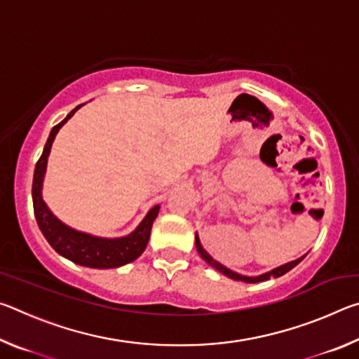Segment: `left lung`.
Here are the masks:
<instances>
[{
	"label": "left lung",
	"instance_id": "left-lung-1",
	"mask_svg": "<svg viewBox=\"0 0 359 359\" xmlns=\"http://www.w3.org/2000/svg\"><path fill=\"white\" fill-rule=\"evenodd\" d=\"M194 239H196V250H198L199 255H201V258H203L204 261H208V263H209L212 267H215V269H217L218 272H222L223 276L233 278V280H241V282H245V283H258V282L269 280L271 277H274V278H276V277H280V276H283V274H287L288 271L293 269L294 266L299 264L301 261L304 259V257H306V255H304V257H301V258H297V259H294V261H290V263L283 264V266H278V267H276V269H272L271 272H266V274H261V276H258V277H247V276H241V274H238V272L228 269V267H224L223 264H220V263H218V261H215L214 258H212L210 255L203 248L201 242H199L198 234L194 236Z\"/></svg>",
	"mask_w": 359,
	"mask_h": 359
}]
</instances>
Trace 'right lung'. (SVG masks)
I'll return each instance as SVG.
<instances>
[{
	"label": "right lung",
	"instance_id": "right-lung-1",
	"mask_svg": "<svg viewBox=\"0 0 359 359\" xmlns=\"http://www.w3.org/2000/svg\"><path fill=\"white\" fill-rule=\"evenodd\" d=\"M82 104L66 115V118L60 121L50 131L46 147L42 150V155L36 163L34 177H33V208L34 217L38 222L41 233L44 234L48 244L52 245L53 250L62 257L71 259L72 263L81 264L85 267H95V269H112V267H120L128 264L142 255L145 247L149 244L151 224L160 212V205H155L149 210L144 220L139 223V226L133 231L131 234L125 238L117 239H106L96 238V236L81 233L69 226H66L58 218L52 214L50 209L42 199V182H44V174L47 168V158L50 154V147L53 139H55L58 130L68 121L74 112Z\"/></svg>",
	"mask_w": 359,
	"mask_h": 359
}]
</instances>
